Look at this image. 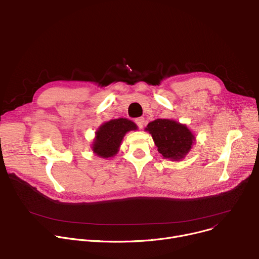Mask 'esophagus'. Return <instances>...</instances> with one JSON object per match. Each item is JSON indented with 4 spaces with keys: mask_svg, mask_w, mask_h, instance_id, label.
Returning a JSON list of instances; mask_svg holds the SVG:
<instances>
[{
    "mask_svg": "<svg viewBox=\"0 0 259 259\" xmlns=\"http://www.w3.org/2000/svg\"><path fill=\"white\" fill-rule=\"evenodd\" d=\"M135 122H136L137 125H138L139 128H142L143 125H144V123H145V121H144V118H143V117H140V118H137V119L135 120Z\"/></svg>",
    "mask_w": 259,
    "mask_h": 259,
    "instance_id": "34e87169",
    "label": "esophagus"
}]
</instances>
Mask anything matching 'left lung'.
Wrapping results in <instances>:
<instances>
[{
  "mask_svg": "<svg viewBox=\"0 0 259 259\" xmlns=\"http://www.w3.org/2000/svg\"><path fill=\"white\" fill-rule=\"evenodd\" d=\"M155 141L164 159L180 161L189 153L195 140L194 135L185 124L170 119H156L145 128Z\"/></svg>",
  "mask_w": 259,
  "mask_h": 259,
  "instance_id": "left-lung-1",
  "label": "left lung"
}]
</instances>
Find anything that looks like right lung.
Masks as SVG:
<instances>
[{"label":"right lung","mask_w":259,"mask_h":259,"mask_svg":"<svg viewBox=\"0 0 259 259\" xmlns=\"http://www.w3.org/2000/svg\"><path fill=\"white\" fill-rule=\"evenodd\" d=\"M137 125L126 118H118L104 122L96 131L92 144L93 153L100 158L114 157L118 151L123 137L130 131H136Z\"/></svg>","instance_id":"1"}]
</instances>
